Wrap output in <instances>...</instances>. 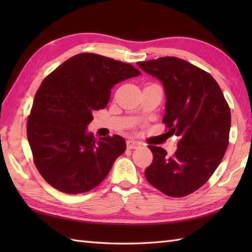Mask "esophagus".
<instances>
[{"mask_svg":"<svg viewBox=\"0 0 252 252\" xmlns=\"http://www.w3.org/2000/svg\"><path fill=\"white\" fill-rule=\"evenodd\" d=\"M140 146H141V143H138L136 141H132V140L126 141V147L129 149H135Z\"/></svg>","mask_w":252,"mask_h":252,"instance_id":"34e87169","label":"esophagus"}]
</instances>
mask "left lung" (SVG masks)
<instances>
[{"instance_id": "obj_1", "label": "left lung", "mask_w": 252, "mask_h": 252, "mask_svg": "<svg viewBox=\"0 0 252 252\" xmlns=\"http://www.w3.org/2000/svg\"><path fill=\"white\" fill-rule=\"evenodd\" d=\"M143 71L162 82L170 136L179 137L172 157L149 145L153 162L146 180L163 194L184 197L206 183L228 146L231 110L217 81L208 72L178 57L140 62Z\"/></svg>"}]
</instances>
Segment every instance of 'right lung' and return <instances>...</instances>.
<instances>
[{"label": "right lung", "instance_id": "add662e5", "mask_svg": "<svg viewBox=\"0 0 252 252\" xmlns=\"http://www.w3.org/2000/svg\"><path fill=\"white\" fill-rule=\"evenodd\" d=\"M130 63L92 53L69 58L41 83L27 122L34 164L43 179L66 194H81L100 184L125 153L119 135L96 141L87 127L103 109L115 84L137 77Z\"/></svg>", "mask_w": 252, "mask_h": 252}]
</instances>
